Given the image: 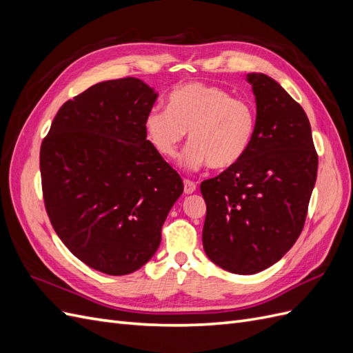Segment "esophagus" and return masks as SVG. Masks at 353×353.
Listing matches in <instances>:
<instances>
[{"label": "esophagus", "mask_w": 353, "mask_h": 353, "mask_svg": "<svg viewBox=\"0 0 353 353\" xmlns=\"http://www.w3.org/2000/svg\"><path fill=\"white\" fill-rule=\"evenodd\" d=\"M196 191V183H193L191 179H184V193L191 194Z\"/></svg>", "instance_id": "esophagus-1"}]
</instances>
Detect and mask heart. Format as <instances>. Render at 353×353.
Returning <instances> with one entry per match:
<instances>
[{
	"mask_svg": "<svg viewBox=\"0 0 353 353\" xmlns=\"http://www.w3.org/2000/svg\"><path fill=\"white\" fill-rule=\"evenodd\" d=\"M148 143L165 159H174L187 132L191 145L181 157L188 169L209 165L230 169L248 153L256 131L253 105L215 85L190 82L169 95L168 109L153 108L144 119Z\"/></svg>",
	"mask_w": 353,
	"mask_h": 353,
	"instance_id": "heart-1",
	"label": "heart"
}]
</instances>
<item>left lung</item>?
<instances>
[{
    "instance_id": "1",
    "label": "left lung",
    "mask_w": 353,
    "mask_h": 353,
    "mask_svg": "<svg viewBox=\"0 0 353 353\" xmlns=\"http://www.w3.org/2000/svg\"><path fill=\"white\" fill-rule=\"evenodd\" d=\"M256 131L237 165L203 181V249L222 270L249 275L279 262L305 225L318 154L302 105L263 73H249Z\"/></svg>"
}]
</instances>
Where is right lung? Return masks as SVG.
<instances>
[{
	"mask_svg": "<svg viewBox=\"0 0 353 353\" xmlns=\"http://www.w3.org/2000/svg\"><path fill=\"white\" fill-rule=\"evenodd\" d=\"M156 99L137 78L95 83L61 105L41 144L52 228L79 261L109 275L131 274L152 259L184 191L145 137Z\"/></svg>",
	"mask_w": 353,
	"mask_h": 353,
	"instance_id": "1",
	"label": "right lung"
}]
</instances>
